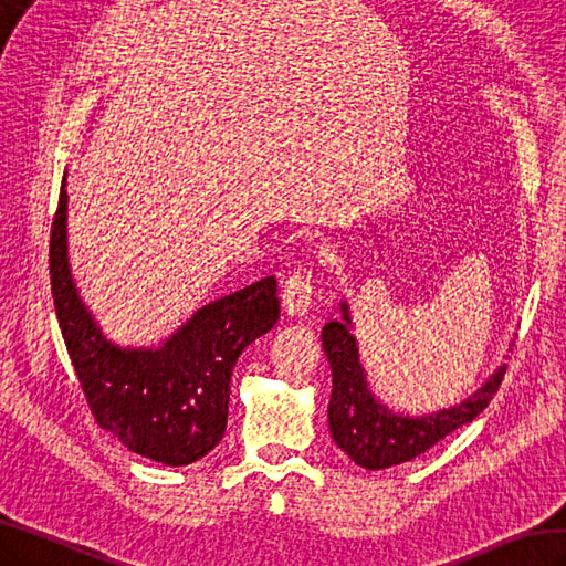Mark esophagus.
<instances>
[{"mask_svg":"<svg viewBox=\"0 0 566 566\" xmlns=\"http://www.w3.org/2000/svg\"><path fill=\"white\" fill-rule=\"evenodd\" d=\"M312 275L310 271H295L287 275L281 291V305L287 316H302L312 302Z\"/></svg>","mask_w":566,"mask_h":566,"instance_id":"1","label":"esophagus"}]
</instances>
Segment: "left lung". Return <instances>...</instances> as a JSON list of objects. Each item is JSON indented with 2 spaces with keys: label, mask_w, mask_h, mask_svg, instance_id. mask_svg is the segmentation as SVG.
<instances>
[{
  "label": "left lung",
  "mask_w": 566,
  "mask_h": 566,
  "mask_svg": "<svg viewBox=\"0 0 566 566\" xmlns=\"http://www.w3.org/2000/svg\"><path fill=\"white\" fill-rule=\"evenodd\" d=\"M340 319L328 322L322 331V346L331 365V377H334L331 379L328 430L334 442L367 471H381V468L406 463L430 451L453 430L473 422L497 394L506 367H500L473 396L453 408L422 418L391 412L367 389V375L350 331L353 322L346 302H340Z\"/></svg>",
  "instance_id": "1"
}]
</instances>
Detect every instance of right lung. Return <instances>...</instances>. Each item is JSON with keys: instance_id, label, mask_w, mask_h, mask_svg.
Segmentation results:
<instances>
[{"instance_id": "add662e5", "label": "right lung", "mask_w": 566, "mask_h": 566, "mask_svg": "<svg viewBox=\"0 0 566 566\" xmlns=\"http://www.w3.org/2000/svg\"><path fill=\"white\" fill-rule=\"evenodd\" d=\"M50 283L64 346L95 422L165 465L203 459L226 434L240 353L279 319L275 279L201 307L160 348L109 343L81 302L66 259V189L50 232Z\"/></svg>"}]
</instances>
